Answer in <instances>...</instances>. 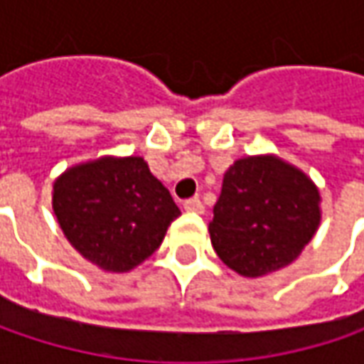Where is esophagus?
Masks as SVG:
<instances>
[{
  "label": "esophagus",
  "instance_id": "obj_1",
  "mask_svg": "<svg viewBox=\"0 0 364 364\" xmlns=\"http://www.w3.org/2000/svg\"><path fill=\"white\" fill-rule=\"evenodd\" d=\"M184 210H188V213H203L204 210V204L200 203V198H188V200H184Z\"/></svg>",
  "mask_w": 364,
  "mask_h": 364
}]
</instances>
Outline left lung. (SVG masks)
Segmentation results:
<instances>
[{
	"label": "left lung",
	"instance_id": "1",
	"mask_svg": "<svg viewBox=\"0 0 364 364\" xmlns=\"http://www.w3.org/2000/svg\"><path fill=\"white\" fill-rule=\"evenodd\" d=\"M208 225L225 265L259 277L291 263L320 225V194L308 176L279 158L237 160Z\"/></svg>",
	"mask_w": 364,
	"mask_h": 364
}]
</instances>
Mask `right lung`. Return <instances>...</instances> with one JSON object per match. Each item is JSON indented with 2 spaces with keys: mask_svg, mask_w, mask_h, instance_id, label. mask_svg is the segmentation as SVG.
Wrapping results in <instances>:
<instances>
[{
  "mask_svg": "<svg viewBox=\"0 0 364 364\" xmlns=\"http://www.w3.org/2000/svg\"><path fill=\"white\" fill-rule=\"evenodd\" d=\"M54 215L70 245L107 272H129L164 241L180 215L144 158H101L54 182Z\"/></svg>",
  "mask_w": 364,
  "mask_h": 364,
  "instance_id": "obj_1",
  "label": "right lung"
}]
</instances>
